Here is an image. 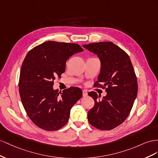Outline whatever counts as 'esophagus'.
Wrapping results in <instances>:
<instances>
[{"instance_id":"1","label":"esophagus","mask_w":158,"mask_h":158,"mask_svg":"<svg viewBox=\"0 0 158 158\" xmlns=\"http://www.w3.org/2000/svg\"><path fill=\"white\" fill-rule=\"evenodd\" d=\"M87 91H86V90H83V97H87Z\"/></svg>"}]
</instances>
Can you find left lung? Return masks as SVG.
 <instances>
[{
	"mask_svg": "<svg viewBox=\"0 0 158 158\" xmlns=\"http://www.w3.org/2000/svg\"><path fill=\"white\" fill-rule=\"evenodd\" d=\"M83 46L100 60V74L94 86L105 89L107 93L102 99L96 92L88 93L94 101V106L88 112V120L99 130H112L127 119L137 97L138 82L132 62L123 49L111 42Z\"/></svg>",
	"mask_w": 158,
	"mask_h": 158,
	"instance_id": "obj_1",
	"label": "left lung"
}]
</instances>
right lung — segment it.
Returning <instances> with one entry per match:
<instances>
[{
  "label": "right lung",
  "instance_id": "1",
  "mask_svg": "<svg viewBox=\"0 0 158 158\" xmlns=\"http://www.w3.org/2000/svg\"><path fill=\"white\" fill-rule=\"evenodd\" d=\"M83 48L77 44L46 42L27 53L22 63L19 93L27 114L39 128L47 131L65 126L70 110L83 92L71 87L62 92L53 89L56 77L65 71L66 61Z\"/></svg>",
  "mask_w": 158,
  "mask_h": 158
}]
</instances>
